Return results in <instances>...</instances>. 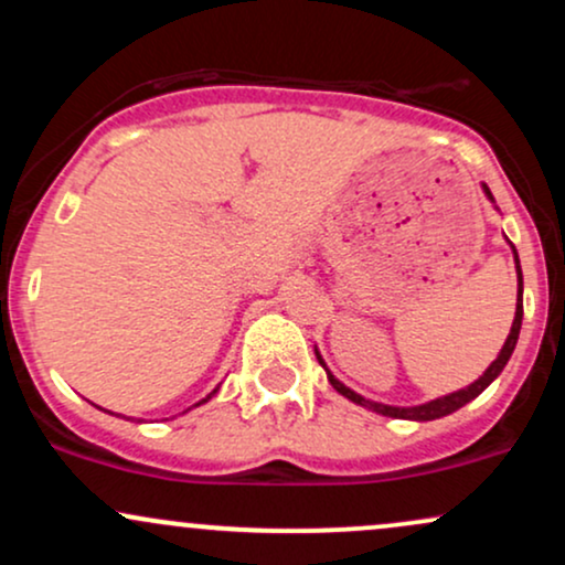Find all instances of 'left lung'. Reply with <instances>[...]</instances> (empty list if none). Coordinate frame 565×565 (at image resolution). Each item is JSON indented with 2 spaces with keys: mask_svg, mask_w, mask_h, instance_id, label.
I'll list each match as a JSON object with an SVG mask.
<instances>
[{
  "mask_svg": "<svg viewBox=\"0 0 565 565\" xmlns=\"http://www.w3.org/2000/svg\"><path fill=\"white\" fill-rule=\"evenodd\" d=\"M483 191H486V196H489L491 201H494V196H491V191H489V188L483 185ZM512 255H515V268H518V308H515V319H512V329H510L508 340H504L502 350H499L497 361H494V364H491L489 369H486V372H483V377H478L476 382H472V385L462 387V391H457V393H451V395H444V398H436V401H430V404H423V406H408V408H406V406H385V404H377V401H369V398H364V395L353 393V391H350V387L342 385L340 380H334V374L329 372L327 366H323L321 355L316 353V355H319L321 366L327 369V377H329V382H332V387H334V391L345 395V398L353 401V404H359V406H366V408H372V412H377V414H385V417H395V419H417V423H427V419H438V417H446V414L457 412V408H462L465 404H470L472 398H478V395H481V393L486 391V387H489L491 382H494V380L499 377V372H502L504 364H508V361H510L512 350H515L518 334H521V321H523V302H521V300H523V274H521V260H518V252H515V246H512Z\"/></svg>",
  "mask_w": 565,
  "mask_h": 565,
  "instance_id": "1",
  "label": "left lung"
}]
</instances>
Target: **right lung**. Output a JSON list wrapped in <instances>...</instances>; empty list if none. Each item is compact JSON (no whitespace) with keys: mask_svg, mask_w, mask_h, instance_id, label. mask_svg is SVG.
Instances as JSON below:
<instances>
[{"mask_svg":"<svg viewBox=\"0 0 565 565\" xmlns=\"http://www.w3.org/2000/svg\"><path fill=\"white\" fill-rule=\"evenodd\" d=\"M215 393H217V391H212L210 395H206V398H212V395H215ZM206 398H204V401H206ZM204 401H199V404H204ZM199 404H196V406H199Z\"/></svg>","mask_w":565,"mask_h":565,"instance_id":"right-lung-1","label":"right lung"}]
</instances>
